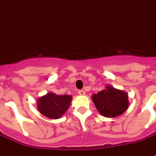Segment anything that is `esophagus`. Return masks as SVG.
Returning a JSON list of instances; mask_svg holds the SVG:
<instances>
[{
	"label": "esophagus",
	"instance_id": "34e87169",
	"mask_svg": "<svg viewBox=\"0 0 156 156\" xmlns=\"http://www.w3.org/2000/svg\"><path fill=\"white\" fill-rule=\"evenodd\" d=\"M78 95H80V96H83V95H85V91L83 90H79L78 91Z\"/></svg>",
	"mask_w": 156,
	"mask_h": 156
}]
</instances>
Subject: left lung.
<instances>
[{"instance_id": "obj_1", "label": "left lung", "mask_w": 156, "mask_h": 156, "mask_svg": "<svg viewBox=\"0 0 156 156\" xmlns=\"http://www.w3.org/2000/svg\"><path fill=\"white\" fill-rule=\"evenodd\" d=\"M92 101L97 110L105 117L113 118L123 114L129 106L127 92L107 85L105 90L92 95Z\"/></svg>"}]
</instances>
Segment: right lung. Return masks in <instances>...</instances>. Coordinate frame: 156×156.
I'll use <instances>...</instances> for the list:
<instances>
[{
	"label": "right lung",
	"instance_id": "add662e5",
	"mask_svg": "<svg viewBox=\"0 0 156 156\" xmlns=\"http://www.w3.org/2000/svg\"><path fill=\"white\" fill-rule=\"evenodd\" d=\"M73 97L70 95H57L53 92L39 98L37 100L38 110L50 119H58L70 107Z\"/></svg>",
	"mask_w": 156,
	"mask_h": 156
}]
</instances>
